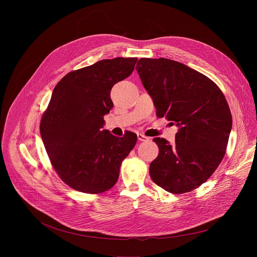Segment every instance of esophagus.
<instances>
[{
    "instance_id": "1",
    "label": "esophagus",
    "mask_w": 257,
    "mask_h": 257,
    "mask_svg": "<svg viewBox=\"0 0 257 257\" xmlns=\"http://www.w3.org/2000/svg\"><path fill=\"white\" fill-rule=\"evenodd\" d=\"M137 138H138L139 141H145V140L149 139L148 136H145V135H143V134H141V133H138V134H137Z\"/></svg>"
}]
</instances>
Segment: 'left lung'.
I'll use <instances>...</instances> for the list:
<instances>
[{"mask_svg":"<svg viewBox=\"0 0 257 257\" xmlns=\"http://www.w3.org/2000/svg\"><path fill=\"white\" fill-rule=\"evenodd\" d=\"M136 70L154 100L157 116L178 126L175 144L156 137L159 156L150 175L174 194L199 187L226 154L232 115L218 86L190 67L166 58H141Z\"/></svg>","mask_w":257,"mask_h":257,"instance_id":"left-lung-1","label":"left lung"}]
</instances>
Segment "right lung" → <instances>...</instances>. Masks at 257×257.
Here are the masks:
<instances>
[{
  "mask_svg": "<svg viewBox=\"0 0 257 257\" xmlns=\"http://www.w3.org/2000/svg\"><path fill=\"white\" fill-rule=\"evenodd\" d=\"M137 58H115L69 72L55 86L41 121V135L50 161L71 188L97 194L118 181L123 160L137 141L136 134L112 135L103 116L114 103L112 87L127 78Z\"/></svg>",
  "mask_w": 257,
  "mask_h": 257,
  "instance_id": "obj_1",
  "label": "right lung"
}]
</instances>
